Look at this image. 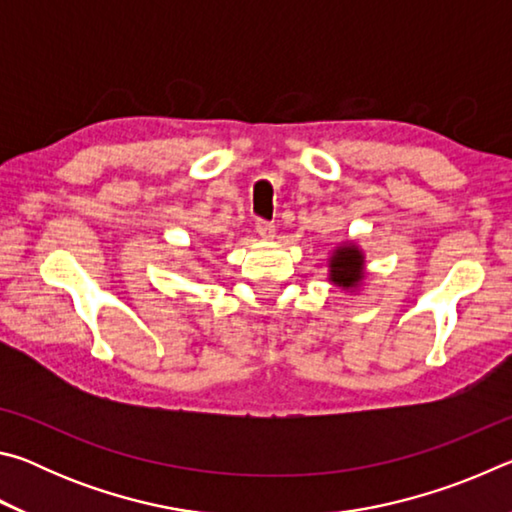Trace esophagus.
Returning a JSON list of instances; mask_svg holds the SVG:
<instances>
[{
  "label": "esophagus",
  "mask_w": 512,
  "mask_h": 512,
  "mask_svg": "<svg viewBox=\"0 0 512 512\" xmlns=\"http://www.w3.org/2000/svg\"><path fill=\"white\" fill-rule=\"evenodd\" d=\"M255 228H257V235L262 237V239H266V241H271V239L275 237V225H273L271 221L259 219V221L255 223Z\"/></svg>",
  "instance_id": "34e87169"
}]
</instances>
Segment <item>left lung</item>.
<instances>
[{"instance_id":"8db88e82","label":"left lung","mask_w":512,"mask_h":512,"mask_svg":"<svg viewBox=\"0 0 512 512\" xmlns=\"http://www.w3.org/2000/svg\"><path fill=\"white\" fill-rule=\"evenodd\" d=\"M327 280L343 293H357L366 282V253L357 241H341L327 257Z\"/></svg>"}]
</instances>
